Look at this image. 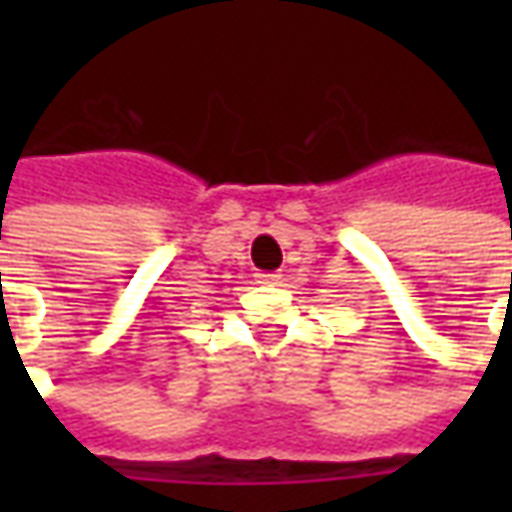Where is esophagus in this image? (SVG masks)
Listing matches in <instances>:
<instances>
[{"label": "esophagus", "mask_w": 512, "mask_h": 512, "mask_svg": "<svg viewBox=\"0 0 512 512\" xmlns=\"http://www.w3.org/2000/svg\"><path fill=\"white\" fill-rule=\"evenodd\" d=\"M279 274H274V271H271V274H257V282H260V285H279Z\"/></svg>", "instance_id": "34e87169"}]
</instances>
